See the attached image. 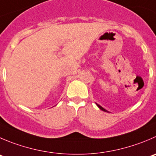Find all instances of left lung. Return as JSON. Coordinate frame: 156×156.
<instances>
[{
  "mask_svg": "<svg viewBox=\"0 0 156 156\" xmlns=\"http://www.w3.org/2000/svg\"><path fill=\"white\" fill-rule=\"evenodd\" d=\"M96 106H98V107H99V109H101V110L104 111V112H108V111H107V110H106V109H104V108H103V107H102V106H99V104H97V103H96Z\"/></svg>",
  "mask_w": 156,
  "mask_h": 156,
  "instance_id": "obj_1",
  "label": "left lung"
}]
</instances>
